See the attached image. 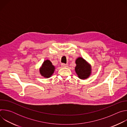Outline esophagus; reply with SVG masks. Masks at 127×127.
<instances>
[{
	"label": "esophagus",
	"instance_id": "1",
	"mask_svg": "<svg viewBox=\"0 0 127 127\" xmlns=\"http://www.w3.org/2000/svg\"><path fill=\"white\" fill-rule=\"evenodd\" d=\"M61 66L63 67H68V64H64V63H62Z\"/></svg>",
	"mask_w": 127,
	"mask_h": 127
}]
</instances>
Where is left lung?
<instances>
[{
    "instance_id": "1",
    "label": "left lung",
    "mask_w": 127,
    "mask_h": 127,
    "mask_svg": "<svg viewBox=\"0 0 127 127\" xmlns=\"http://www.w3.org/2000/svg\"><path fill=\"white\" fill-rule=\"evenodd\" d=\"M76 66L75 71L79 78L85 80L88 78L92 74V66L82 57H79L75 60Z\"/></svg>"
}]
</instances>
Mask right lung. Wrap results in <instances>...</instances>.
<instances>
[{
    "label": "right lung",
    "mask_w": 127,
    "mask_h": 127,
    "mask_svg": "<svg viewBox=\"0 0 127 127\" xmlns=\"http://www.w3.org/2000/svg\"><path fill=\"white\" fill-rule=\"evenodd\" d=\"M55 69V67L49 60H46L44 61L39 69L40 73L45 78H50L54 73Z\"/></svg>",
    "instance_id": "right-lung-1"
}]
</instances>
